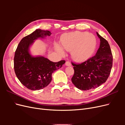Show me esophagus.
Masks as SVG:
<instances>
[{
	"label": "esophagus",
	"instance_id": "esophagus-1",
	"mask_svg": "<svg viewBox=\"0 0 125 125\" xmlns=\"http://www.w3.org/2000/svg\"><path fill=\"white\" fill-rule=\"evenodd\" d=\"M65 65H66V66H71V63H70V62L67 61V62H66V63H65Z\"/></svg>",
	"mask_w": 125,
	"mask_h": 125
}]
</instances>
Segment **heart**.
Segmentation results:
<instances>
[{"label":"heart","mask_w":125,"mask_h":125,"mask_svg":"<svg viewBox=\"0 0 125 125\" xmlns=\"http://www.w3.org/2000/svg\"><path fill=\"white\" fill-rule=\"evenodd\" d=\"M96 43L95 36L88 32L75 31L64 35L62 39V47L71 52L73 58L78 62L89 59L95 51ZM55 48L60 55H65L63 48L59 44H56Z\"/></svg>","instance_id":"1"}]
</instances>
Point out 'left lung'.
<instances>
[{
  "label": "left lung",
  "mask_w": 125,
  "mask_h": 125,
  "mask_svg": "<svg viewBox=\"0 0 125 125\" xmlns=\"http://www.w3.org/2000/svg\"><path fill=\"white\" fill-rule=\"evenodd\" d=\"M100 47L95 56L81 64L72 63L74 70L72 82L79 89L97 88L107 80L113 65V55L108 42L96 32Z\"/></svg>",
  "instance_id": "obj_1"
}]
</instances>
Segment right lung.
<instances>
[{"instance_id":"obj_1","label":"right lung","mask_w":125,"mask_h":125,"mask_svg":"<svg viewBox=\"0 0 125 125\" xmlns=\"http://www.w3.org/2000/svg\"><path fill=\"white\" fill-rule=\"evenodd\" d=\"M51 34L49 31L36 29L21 40L15 52V73L21 83L29 89L35 91L46 87L52 81V73L66 62H54L43 56L34 57L30 54V47L35 40Z\"/></svg>"}]
</instances>
